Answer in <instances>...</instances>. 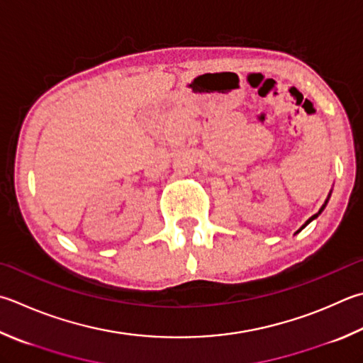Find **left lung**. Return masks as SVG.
I'll list each match as a JSON object with an SVG mask.
<instances>
[{
  "label": "left lung",
  "mask_w": 363,
  "mask_h": 363,
  "mask_svg": "<svg viewBox=\"0 0 363 363\" xmlns=\"http://www.w3.org/2000/svg\"><path fill=\"white\" fill-rule=\"evenodd\" d=\"M330 196H332V191H330V193H329V196H327V199H325L324 205H323V207H320V208H319V211H318V213H316V215H313V216L310 218V220H308V221H306V223H305V224L302 225V228H300V229H298V230L296 232V234H298V232H300V230H302V229H305V228H306V225H308V224H310V223H311L313 220H316V218H318V216H319L320 213H323V211H324V208H325V205H327V202H329V199H330Z\"/></svg>",
  "instance_id": "obj_1"
}]
</instances>
